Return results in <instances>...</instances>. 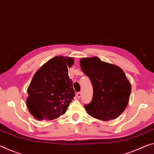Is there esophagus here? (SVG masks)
I'll return each mask as SVG.
<instances>
[{"label": "esophagus", "instance_id": "esophagus-1", "mask_svg": "<svg viewBox=\"0 0 154 154\" xmlns=\"http://www.w3.org/2000/svg\"><path fill=\"white\" fill-rule=\"evenodd\" d=\"M77 97H78V98H81V97H82V93H81V92H77Z\"/></svg>", "mask_w": 154, "mask_h": 154}]
</instances>
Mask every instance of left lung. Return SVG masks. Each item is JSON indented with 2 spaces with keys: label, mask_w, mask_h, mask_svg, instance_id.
Segmentation results:
<instances>
[{
  "label": "left lung",
  "mask_w": 154,
  "mask_h": 154,
  "mask_svg": "<svg viewBox=\"0 0 154 154\" xmlns=\"http://www.w3.org/2000/svg\"><path fill=\"white\" fill-rule=\"evenodd\" d=\"M80 66L93 87L92 101L84 106L88 114L103 121L120 116L128 106L131 90L123 70L97 57L82 58Z\"/></svg>",
  "instance_id": "1"
}]
</instances>
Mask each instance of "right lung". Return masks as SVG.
I'll return each instance as SVG.
<instances>
[{"label": "right lung", "instance_id": "1", "mask_svg": "<svg viewBox=\"0 0 154 154\" xmlns=\"http://www.w3.org/2000/svg\"><path fill=\"white\" fill-rule=\"evenodd\" d=\"M74 64L69 57L56 56L35 73L27 89L26 105L38 120H53L65 114L75 97L68 69Z\"/></svg>", "mask_w": 154, "mask_h": 154}]
</instances>
